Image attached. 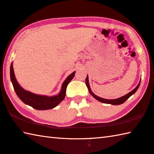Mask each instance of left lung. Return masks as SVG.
<instances>
[{"instance_id": "1", "label": "left lung", "mask_w": 154, "mask_h": 154, "mask_svg": "<svg viewBox=\"0 0 154 154\" xmlns=\"http://www.w3.org/2000/svg\"><path fill=\"white\" fill-rule=\"evenodd\" d=\"M85 83H86V85L88 87V90L89 94H90L92 96H93L95 99H96L97 100H98V101L101 102L102 103H104V104H113V105H119V104H121L122 103H124L126 100H127L128 97H129L131 96H132L133 94H135L136 91L137 90V89L139 88V85H140V82L139 83L138 85L136 87V88L133 89V91H131L129 93L127 94V95H125V96H122L121 97H119L118 99H115V100H107V99H104V98H102V97H98L95 95L93 92L91 91V89H90V87H89V81H88V77L87 76L86 79H85Z\"/></svg>"}]
</instances>
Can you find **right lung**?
Wrapping results in <instances>:
<instances>
[{
  "mask_svg": "<svg viewBox=\"0 0 154 154\" xmlns=\"http://www.w3.org/2000/svg\"><path fill=\"white\" fill-rule=\"evenodd\" d=\"M75 74V71L66 78L63 83L62 88H61V91L59 94L55 96L48 97L32 94L23 89L17 82L15 74H14L12 63H11L10 67L11 80L16 94L25 104L32 106V108L36 109V110H48V109H52L56 107L58 104H60V102H62L65 98L66 87H67L68 83L72 79Z\"/></svg>",
  "mask_w": 154,
  "mask_h": 154,
  "instance_id": "right-lung-1",
  "label": "right lung"
}]
</instances>
